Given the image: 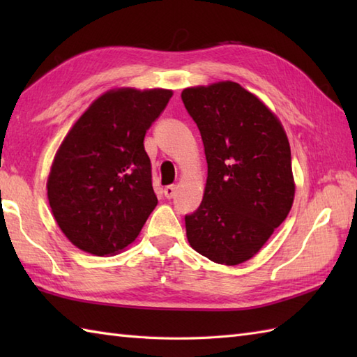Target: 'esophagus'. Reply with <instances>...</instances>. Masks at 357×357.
I'll return each instance as SVG.
<instances>
[{
	"label": "esophagus",
	"mask_w": 357,
	"mask_h": 357,
	"mask_svg": "<svg viewBox=\"0 0 357 357\" xmlns=\"http://www.w3.org/2000/svg\"><path fill=\"white\" fill-rule=\"evenodd\" d=\"M164 195H165L167 199L174 198V195H176V187H174V185H167L164 188Z\"/></svg>",
	"instance_id": "1"
}]
</instances>
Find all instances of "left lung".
Returning a JSON list of instances; mask_svg holds the SVG:
<instances>
[{
    "instance_id": "obj_1",
    "label": "left lung",
    "mask_w": 357,
    "mask_h": 357,
    "mask_svg": "<svg viewBox=\"0 0 357 357\" xmlns=\"http://www.w3.org/2000/svg\"><path fill=\"white\" fill-rule=\"evenodd\" d=\"M181 98L199 128L208 167L201 206L185 215L187 239L213 262L248 261L291 208L287 135L265 104L238 82L190 87Z\"/></svg>"
}]
</instances>
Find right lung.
I'll list each match as a JSON object with an SVG mask.
<instances>
[{
	"label": "right lung",
	"mask_w": 357,
	"mask_h": 357,
	"mask_svg": "<svg viewBox=\"0 0 357 357\" xmlns=\"http://www.w3.org/2000/svg\"><path fill=\"white\" fill-rule=\"evenodd\" d=\"M172 95L164 89L112 90L66 136L52 164L47 196L73 245L113 255L139 234L158 204L144 138Z\"/></svg>",
	"instance_id": "add662e5"
}]
</instances>
